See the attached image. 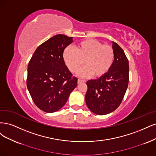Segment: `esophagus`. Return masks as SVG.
<instances>
[{"instance_id":"1","label":"esophagus","mask_w":156,"mask_h":156,"mask_svg":"<svg viewBox=\"0 0 156 156\" xmlns=\"http://www.w3.org/2000/svg\"><path fill=\"white\" fill-rule=\"evenodd\" d=\"M85 80H83V79H80V78H78V83H80L82 82H85Z\"/></svg>"}]
</instances>
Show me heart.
Instances as JSON below:
<instances>
[{
  "mask_svg": "<svg viewBox=\"0 0 156 156\" xmlns=\"http://www.w3.org/2000/svg\"><path fill=\"white\" fill-rule=\"evenodd\" d=\"M63 58L71 71L76 72L85 62L86 67L80 70L79 74L83 76L93 74L95 78H100L111 69L115 59V52L110 45L90 39L78 43L76 49L67 47L64 50Z\"/></svg>",
  "mask_w": 156,
  "mask_h": 156,
  "instance_id": "heart-1",
  "label": "heart"
}]
</instances>
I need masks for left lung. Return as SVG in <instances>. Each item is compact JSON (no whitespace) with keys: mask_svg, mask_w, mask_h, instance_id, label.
<instances>
[{"mask_svg":"<svg viewBox=\"0 0 156 156\" xmlns=\"http://www.w3.org/2000/svg\"><path fill=\"white\" fill-rule=\"evenodd\" d=\"M115 59L109 71L97 80L86 82L85 102L88 108L97 115L115 111L121 104L129 82V62L119 45L113 42Z\"/></svg>","mask_w":156,"mask_h":156,"instance_id":"8db88e82","label":"left lung"}]
</instances>
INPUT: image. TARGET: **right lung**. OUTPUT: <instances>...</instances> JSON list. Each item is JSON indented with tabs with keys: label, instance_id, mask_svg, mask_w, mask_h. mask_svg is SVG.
Segmentation results:
<instances>
[{
	"label": "right lung",
	"instance_id": "right-lung-1",
	"mask_svg": "<svg viewBox=\"0 0 156 156\" xmlns=\"http://www.w3.org/2000/svg\"><path fill=\"white\" fill-rule=\"evenodd\" d=\"M73 37L58 34L36 48L28 63L27 88L36 106L47 113L61 109L73 89L77 78L65 65L63 54Z\"/></svg>",
	"mask_w": 156,
	"mask_h": 156
}]
</instances>
